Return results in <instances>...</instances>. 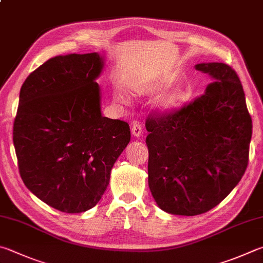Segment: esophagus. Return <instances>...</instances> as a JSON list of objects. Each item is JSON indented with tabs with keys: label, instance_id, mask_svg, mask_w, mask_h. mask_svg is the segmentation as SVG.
<instances>
[{
	"label": "esophagus",
	"instance_id": "1",
	"mask_svg": "<svg viewBox=\"0 0 263 263\" xmlns=\"http://www.w3.org/2000/svg\"><path fill=\"white\" fill-rule=\"evenodd\" d=\"M131 132H132V135L135 136L136 138L141 137V135H142V127H141L140 124L139 123L133 124V126L131 128Z\"/></svg>",
	"mask_w": 263,
	"mask_h": 263
}]
</instances>
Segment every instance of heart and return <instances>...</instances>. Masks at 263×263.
Segmentation results:
<instances>
[{
    "label": "heart",
    "instance_id": "heart-1",
    "mask_svg": "<svg viewBox=\"0 0 263 263\" xmlns=\"http://www.w3.org/2000/svg\"><path fill=\"white\" fill-rule=\"evenodd\" d=\"M165 87V84L162 82L148 83V84H132L131 92L135 94H145V93H154ZM115 99L117 101L125 102V98L122 94L116 93ZM185 101V94L180 89H173L170 92L162 94L161 97L154 102V108L157 112L166 114L174 111L179 108Z\"/></svg>",
    "mask_w": 263,
    "mask_h": 263
}]
</instances>
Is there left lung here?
Wrapping results in <instances>:
<instances>
[{
    "instance_id": "obj_1",
    "label": "left lung",
    "mask_w": 263,
    "mask_h": 263,
    "mask_svg": "<svg viewBox=\"0 0 263 263\" xmlns=\"http://www.w3.org/2000/svg\"><path fill=\"white\" fill-rule=\"evenodd\" d=\"M195 70L214 82L180 110L148 117V185L162 211L203 214L226 199L248 163L252 118L237 73L224 63Z\"/></svg>"
}]
</instances>
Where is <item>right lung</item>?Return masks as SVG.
Here are the masks:
<instances>
[{
  "label": "right lung",
  "mask_w": 263,
  "mask_h": 263,
  "mask_svg": "<svg viewBox=\"0 0 263 263\" xmlns=\"http://www.w3.org/2000/svg\"><path fill=\"white\" fill-rule=\"evenodd\" d=\"M99 52L56 56L24 82L13 145L26 187L48 206L77 214L97 204L131 139L128 124L103 117Z\"/></svg>",
  "instance_id": "obj_1"
}]
</instances>
